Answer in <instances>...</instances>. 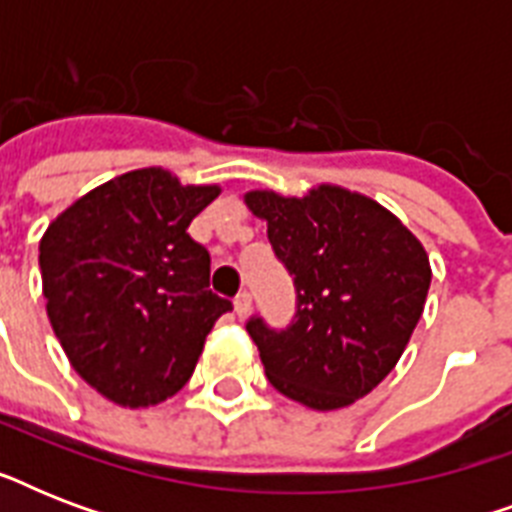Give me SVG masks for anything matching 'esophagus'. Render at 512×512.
<instances>
[{
    "label": "esophagus",
    "mask_w": 512,
    "mask_h": 512,
    "mask_svg": "<svg viewBox=\"0 0 512 512\" xmlns=\"http://www.w3.org/2000/svg\"><path fill=\"white\" fill-rule=\"evenodd\" d=\"M233 308H236L239 316H247V313L252 311V295H249V292H239L236 300H233Z\"/></svg>",
    "instance_id": "34e87169"
}]
</instances>
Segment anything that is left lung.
<instances>
[{
  "label": "left lung",
  "instance_id": "8db88e82",
  "mask_svg": "<svg viewBox=\"0 0 512 512\" xmlns=\"http://www.w3.org/2000/svg\"><path fill=\"white\" fill-rule=\"evenodd\" d=\"M244 201L268 223L297 289L287 329L247 321L268 380L316 412L350 406L404 353L430 289L428 252L393 212L340 185L303 199L249 191Z\"/></svg>",
  "mask_w": 512,
  "mask_h": 512
}]
</instances>
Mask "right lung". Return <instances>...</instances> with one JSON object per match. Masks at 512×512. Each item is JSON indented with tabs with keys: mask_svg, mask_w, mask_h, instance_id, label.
Returning a JSON list of instances; mask_svg holds the SVG:
<instances>
[{
	"mask_svg": "<svg viewBox=\"0 0 512 512\" xmlns=\"http://www.w3.org/2000/svg\"><path fill=\"white\" fill-rule=\"evenodd\" d=\"M220 185H183L162 167L132 170L63 209L39 241L55 337L84 382L143 409L191 380L231 300L209 289V252L188 225Z\"/></svg>",
	"mask_w": 512,
	"mask_h": 512,
	"instance_id": "obj_1",
	"label": "right lung"
}]
</instances>
